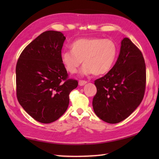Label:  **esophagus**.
<instances>
[{"mask_svg":"<svg viewBox=\"0 0 159 159\" xmlns=\"http://www.w3.org/2000/svg\"><path fill=\"white\" fill-rule=\"evenodd\" d=\"M86 83H87V81H85V80H79V85L80 86H83L84 85H85Z\"/></svg>","mask_w":159,"mask_h":159,"instance_id":"esophagus-1","label":"esophagus"}]
</instances>
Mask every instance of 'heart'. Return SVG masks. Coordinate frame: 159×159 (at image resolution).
Here are the masks:
<instances>
[{
	"instance_id": "b5f03b06",
	"label": "heart",
	"mask_w": 159,
	"mask_h": 159,
	"mask_svg": "<svg viewBox=\"0 0 159 159\" xmlns=\"http://www.w3.org/2000/svg\"><path fill=\"white\" fill-rule=\"evenodd\" d=\"M71 51L61 55L64 68L69 74H76L82 64L81 74L95 76L105 74L111 69L118 53V47L111 39L101 38L80 39L72 43Z\"/></svg>"
}]
</instances>
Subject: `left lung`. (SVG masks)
<instances>
[{
    "label": "left lung",
    "mask_w": 159,
    "mask_h": 159,
    "mask_svg": "<svg viewBox=\"0 0 159 159\" xmlns=\"http://www.w3.org/2000/svg\"><path fill=\"white\" fill-rule=\"evenodd\" d=\"M95 85L94 111L107 123L122 121L140 104L146 87V65L141 51L128 38L120 43L114 66L103 77L95 80Z\"/></svg>",
    "instance_id": "8db88e82"
}]
</instances>
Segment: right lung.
Masks as SVG:
<instances>
[{"label":"right lung","instance_id":"obj_1","mask_svg":"<svg viewBox=\"0 0 159 159\" xmlns=\"http://www.w3.org/2000/svg\"><path fill=\"white\" fill-rule=\"evenodd\" d=\"M66 38L60 31H47L21 53L16 66L19 103L40 123L57 120L68 108L69 93L78 81L68 79L61 60Z\"/></svg>","mask_w":159,"mask_h":159}]
</instances>
